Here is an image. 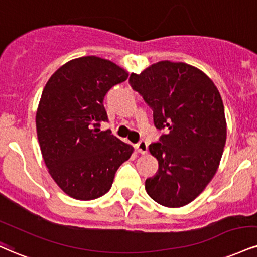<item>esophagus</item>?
Masks as SVG:
<instances>
[{"label": "esophagus", "instance_id": "1", "mask_svg": "<svg viewBox=\"0 0 257 257\" xmlns=\"http://www.w3.org/2000/svg\"><path fill=\"white\" fill-rule=\"evenodd\" d=\"M147 150H148V145H147L146 141H140L137 145V151H138L139 153L146 154L147 153Z\"/></svg>", "mask_w": 257, "mask_h": 257}]
</instances>
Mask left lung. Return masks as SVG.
<instances>
[{"label":"left lung","instance_id":"left-lung-1","mask_svg":"<svg viewBox=\"0 0 257 257\" xmlns=\"http://www.w3.org/2000/svg\"><path fill=\"white\" fill-rule=\"evenodd\" d=\"M129 83L153 110L154 125L168 129L150 145L158 172L145 182L159 205L183 207L205 190L220 164L226 142V118L217 86L199 68L159 61Z\"/></svg>","mask_w":257,"mask_h":257}]
</instances>
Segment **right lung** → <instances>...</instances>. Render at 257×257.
I'll return each mask as SVG.
<instances>
[{"label":"right lung","mask_w":257,"mask_h":257,"mask_svg":"<svg viewBox=\"0 0 257 257\" xmlns=\"http://www.w3.org/2000/svg\"><path fill=\"white\" fill-rule=\"evenodd\" d=\"M128 75L110 60L83 56L58 68L43 89L36 113L40 151L52 179L73 199L105 195L134 152L132 145L99 129L107 120L105 94Z\"/></svg>","instance_id":"obj_1"}]
</instances>
